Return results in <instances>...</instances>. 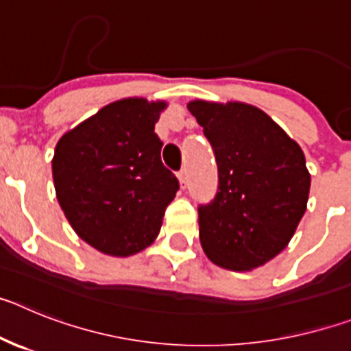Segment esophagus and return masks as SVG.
<instances>
[{
  "mask_svg": "<svg viewBox=\"0 0 351 351\" xmlns=\"http://www.w3.org/2000/svg\"><path fill=\"white\" fill-rule=\"evenodd\" d=\"M178 178H179V182H181V188L184 190L186 186H188V172H186V169L179 170Z\"/></svg>",
  "mask_w": 351,
  "mask_h": 351,
  "instance_id": "34e87169",
  "label": "esophagus"
}]
</instances>
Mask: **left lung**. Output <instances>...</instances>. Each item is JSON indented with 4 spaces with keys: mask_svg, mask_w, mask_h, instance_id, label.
<instances>
[{
    "mask_svg": "<svg viewBox=\"0 0 351 351\" xmlns=\"http://www.w3.org/2000/svg\"><path fill=\"white\" fill-rule=\"evenodd\" d=\"M218 165V190L198 206L200 243L216 265L251 271L287 247L308 204L306 158L274 121L246 104L191 101Z\"/></svg>",
    "mask_w": 351,
    "mask_h": 351,
    "instance_id": "left-lung-1",
    "label": "left lung"
}]
</instances>
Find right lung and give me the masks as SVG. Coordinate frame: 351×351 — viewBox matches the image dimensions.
<instances>
[{
  "label": "right lung",
  "instance_id": "add662e5",
  "mask_svg": "<svg viewBox=\"0 0 351 351\" xmlns=\"http://www.w3.org/2000/svg\"><path fill=\"white\" fill-rule=\"evenodd\" d=\"M163 108L144 98L114 101L56 145L61 209L79 237L105 255H135L153 243L179 190L154 133Z\"/></svg>",
  "mask_w": 351,
  "mask_h": 351
}]
</instances>
